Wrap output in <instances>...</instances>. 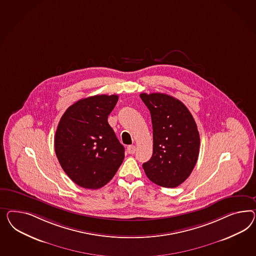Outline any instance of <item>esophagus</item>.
<instances>
[{
  "label": "esophagus",
  "instance_id": "1",
  "mask_svg": "<svg viewBox=\"0 0 256 256\" xmlns=\"http://www.w3.org/2000/svg\"><path fill=\"white\" fill-rule=\"evenodd\" d=\"M126 151H128V154H134L135 151H136V147L134 146H128L126 147Z\"/></svg>",
  "mask_w": 256,
  "mask_h": 256
}]
</instances>
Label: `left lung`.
<instances>
[{
    "label": "left lung",
    "instance_id": "obj_1",
    "mask_svg": "<svg viewBox=\"0 0 256 256\" xmlns=\"http://www.w3.org/2000/svg\"><path fill=\"white\" fill-rule=\"evenodd\" d=\"M152 124V156L142 164L146 176L166 188L180 186L196 165L200 138L193 116L179 100L163 93H142Z\"/></svg>",
    "mask_w": 256,
    "mask_h": 256
}]
</instances>
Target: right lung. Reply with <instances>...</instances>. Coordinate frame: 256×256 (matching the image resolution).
Instances as JSON below:
<instances>
[{
    "mask_svg": "<svg viewBox=\"0 0 256 256\" xmlns=\"http://www.w3.org/2000/svg\"><path fill=\"white\" fill-rule=\"evenodd\" d=\"M118 100V95L84 98L70 106L60 120L56 154L63 170L79 186H104L124 160V146L108 123Z\"/></svg>",
    "mask_w": 256,
    "mask_h": 256,
    "instance_id": "add662e5",
    "label": "right lung"
}]
</instances>
